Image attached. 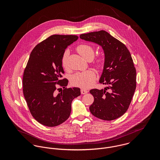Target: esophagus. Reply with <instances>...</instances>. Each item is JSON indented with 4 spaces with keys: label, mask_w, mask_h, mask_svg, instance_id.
<instances>
[{
    "label": "esophagus",
    "mask_w": 160,
    "mask_h": 160,
    "mask_svg": "<svg viewBox=\"0 0 160 160\" xmlns=\"http://www.w3.org/2000/svg\"><path fill=\"white\" fill-rule=\"evenodd\" d=\"M81 92L82 94H86V93H87L88 92V91L87 90H85V89H82L81 90Z\"/></svg>",
    "instance_id": "esophagus-1"
}]
</instances>
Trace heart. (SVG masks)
Listing matches in <instances>:
<instances>
[{
	"label": "heart",
	"instance_id": "obj_1",
	"mask_svg": "<svg viewBox=\"0 0 160 160\" xmlns=\"http://www.w3.org/2000/svg\"><path fill=\"white\" fill-rule=\"evenodd\" d=\"M77 51L86 60H87L89 57H92L93 58L94 55V50L93 48L91 46L87 44H82L78 46ZM69 53V52L68 50H67L63 55L62 66L65 68L67 67V59L68 57ZM102 59H99L96 62V65L97 67H101L102 66ZM95 79L96 76L95 72L91 70H88L75 74L72 76L71 82L72 84L76 86L83 89H88L94 84Z\"/></svg>",
	"mask_w": 160,
	"mask_h": 160
}]
</instances>
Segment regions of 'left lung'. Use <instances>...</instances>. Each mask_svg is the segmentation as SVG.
I'll return each instance as SVG.
<instances>
[{"label":"left lung","mask_w":160,"mask_h":160,"mask_svg":"<svg viewBox=\"0 0 160 160\" xmlns=\"http://www.w3.org/2000/svg\"><path fill=\"white\" fill-rule=\"evenodd\" d=\"M80 38L100 46L105 57L99 82L107 86L90 91L94 98L90 112L99 119L114 120L128 110L136 88V70L131 55L124 44L105 31L82 34Z\"/></svg>","instance_id":"obj_1"}]
</instances>
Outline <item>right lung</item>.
<instances>
[{"label":"right lung","mask_w":160,"mask_h":160,"mask_svg":"<svg viewBox=\"0 0 160 160\" xmlns=\"http://www.w3.org/2000/svg\"><path fill=\"white\" fill-rule=\"evenodd\" d=\"M78 39L74 35L50 36L34 48L24 69V98L33 118L46 126L65 122L71 113L72 100L81 95L79 88L67 89L68 79H61L65 49ZM60 86L64 89L58 94L56 90Z\"/></svg>","instance_id":"right-lung-1"}]
</instances>
